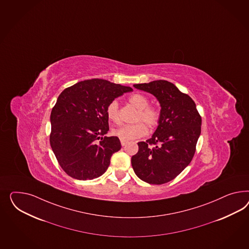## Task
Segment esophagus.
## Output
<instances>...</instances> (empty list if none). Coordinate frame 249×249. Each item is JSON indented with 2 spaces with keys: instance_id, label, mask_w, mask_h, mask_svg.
I'll use <instances>...</instances> for the list:
<instances>
[{
  "instance_id": "34e87169",
  "label": "esophagus",
  "mask_w": 249,
  "mask_h": 249,
  "mask_svg": "<svg viewBox=\"0 0 249 249\" xmlns=\"http://www.w3.org/2000/svg\"><path fill=\"white\" fill-rule=\"evenodd\" d=\"M126 141H123V140H121V144H122V146H124V145H125V144H126Z\"/></svg>"
}]
</instances>
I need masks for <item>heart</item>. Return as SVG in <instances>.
<instances>
[{"instance_id":"obj_1","label":"heart","mask_w":249,"mask_h":249,"mask_svg":"<svg viewBox=\"0 0 249 249\" xmlns=\"http://www.w3.org/2000/svg\"><path fill=\"white\" fill-rule=\"evenodd\" d=\"M129 103L138 109L137 120H142L150 127L156 126L160 120V112L157 107H150L149 100L142 93H135L129 97ZM107 114L108 119L113 123L119 121L118 103L114 100L107 106ZM146 125L142 123L134 124H124L113 129V135L123 141H130L140 138L147 134Z\"/></svg>"}]
</instances>
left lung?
Segmentation results:
<instances>
[{
  "instance_id": "obj_1",
  "label": "left lung",
  "mask_w": 249,
  "mask_h": 249,
  "mask_svg": "<svg viewBox=\"0 0 249 249\" xmlns=\"http://www.w3.org/2000/svg\"><path fill=\"white\" fill-rule=\"evenodd\" d=\"M134 87L153 94L160 104L157 130L131 162L142 181L162 185L177 178L192 161L201 134L202 119L192 98L168 81L157 80Z\"/></svg>"
}]
</instances>
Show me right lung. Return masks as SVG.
<instances>
[{
	"instance_id": "right-lung-1",
	"label": "right lung",
	"mask_w": 249,
	"mask_h": 249,
	"mask_svg": "<svg viewBox=\"0 0 249 249\" xmlns=\"http://www.w3.org/2000/svg\"><path fill=\"white\" fill-rule=\"evenodd\" d=\"M132 91L104 79H91L61 92L51 113L50 143L68 176L92 180L107 170L113 154L121 149L118 137L104 136L109 130L107 106Z\"/></svg>"
}]
</instances>
